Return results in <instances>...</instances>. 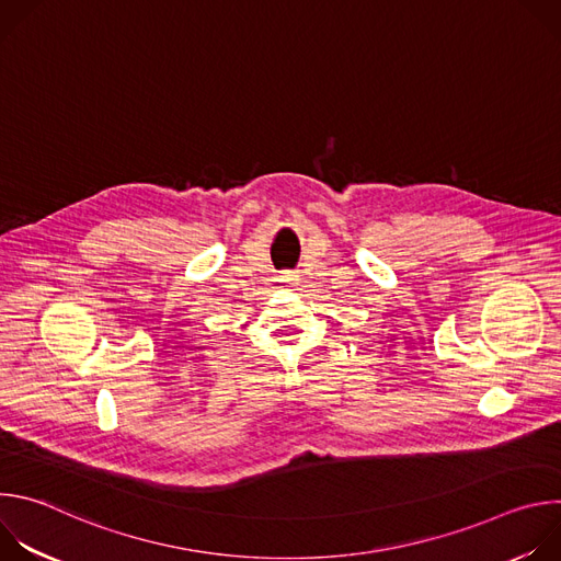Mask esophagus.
<instances>
[{
	"label": "esophagus",
	"instance_id": "1",
	"mask_svg": "<svg viewBox=\"0 0 561 561\" xmlns=\"http://www.w3.org/2000/svg\"><path fill=\"white\" fill-rule=\"evenodd\" d=\"M282 282H286V284H295L297 282V275H293V273H284V279Z\"/></svg>",
	"mask_w": 561,
	"mask_h": 561
}]
</instances>
